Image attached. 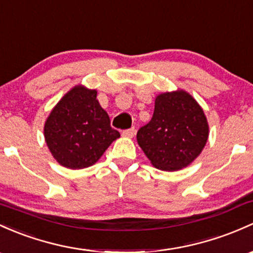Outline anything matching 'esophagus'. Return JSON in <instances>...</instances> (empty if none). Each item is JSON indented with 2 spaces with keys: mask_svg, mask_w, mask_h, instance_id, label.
Returning <instances> with one entry per match:
<instances>
[{
  "mask_svg": "<svg viewBox=\"0 0 253 253\" xmlns=\"http://www.w3.org/2000/svg\"><path fill=\"white\" fill-rule=\"evenodd\" d=\"M135 131H136V130H135V127H130V129L124 130V131L122 132V135H123L124 137H129V138H131V137H134Z\"/></svg>",
  "mask_w": 253,
  "mask_h": 253,
  "instance_id": "34e87169",
  "label": "esophagus"
}]
</instances>
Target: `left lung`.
<instances>
[{
    "instance_id": "1",
    "label": "left lung",
    "mask_w": 253,
    "mask_h": 253,
    "mask_svg": "<svg viewBox=\"0 0 253 253\" xmlns=\"http://www.w3.org/2000/svg\"><path fill=\"white\" fill-rule=\"evenodd\" d=\"M138 146L152 165L176 171L202 153L209 137V124L203 108L184 90L159 94L151 122L137 131Z\"/></svg>"
}]
</instances>
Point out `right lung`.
Wrapping results in <instances>:
<instances>
[{
    "label": "right lung",
    "instance_id": "right-lung-1",
    "mask_svg": "<svg viewBox=\"0 0 253 253\" xmlns=\"http://www.w3.org/2000/svg\"><path fill=\"white\" fill-rule=\"evenodd\" d=\"M96 95L95 89L76 85L62 96L45 121V142L62 167H91L121 136L111 127L110 117L100 106Z\"/></svg>",
    "mask_w": 253,
    "mask_h": 253
}]
</instances>
